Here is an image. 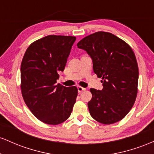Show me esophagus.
<instances>
[{
    "label": "esophagus",
    "instance_id": "esophagus-1",
    "mask_svg": "<svg viewBox=\"0 0 154 154\" xmlns=\"http://www.w3.org/2000/svg\"><path fill=\"white\" fill-rule=\"evenodd\" d=\"M77 90H78V93H82V92L86 91V88L79 86V87H77Z\"/></svg>",
    "mask_w": 154,
    "mask_h": 154
}]
</instances>
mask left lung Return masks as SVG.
Returning <instances> with one entry per match:
<instances>
[{
    "label": "left lung",
    "mask_w": 154,
    "mask_h": 154,
    "mask_svg": "<svg viewBox=\"0 0 154 154\" xmlns=\"http://www.w3.org/2000/svg\"><path fill=\"white\" fill-rule=\"evenodd\" d=\"M93 59V71L102 78V91L91 88L88 106L92 117L103 125L125 117L137 94L138 66L131 47L116 35L97 32L77 43Z\"/></svg>",
    "instance_id": "8db88e82"
}]
</instances>
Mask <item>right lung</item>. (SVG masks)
Instances as JSON below:
<instances>
[{
    "instance_id": "right-lung-1",
    "label": "right lung",
    "mask_w": 154,
    "mask_h": 154,
    "mask_svg": "<svg viewBox=\"0 0 154 154\" xmlns=\"http://www.w3.org/2000/svg\"><path fill=\"white\" fill-rule=\"evenodd\" d=\"M75 40V36L48 35L31 43L22 59L23 99L35 117L48 125L66 121L76 102L77 87L56 84Z\"/></svg>"
}]
</instances>
